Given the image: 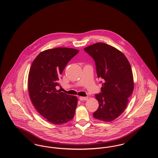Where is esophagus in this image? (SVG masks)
<instances>
[{
    "instance_id": "obj_1",
    "label": "esophagus",
    "mask_w": 158,
    "mask_h": 158,
    "mask_svg": "<svg viewBox=\"0 0 158 158\" xmlns=\"http://www.w3.org/2000/svg\"><path fill=\"white\" fill-rule=\"evenodd\" d=\"M79 99L81 100V101H86V100H88V97H79Z\"/></svg>"
}]
</instances>
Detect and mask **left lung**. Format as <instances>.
<instances>
[{
  "label": "left lung",
  "mask_w": 158,
  "mask_h": 158,
  "mask_svg": "<svg viewBox=\"0 0 158 158\" xmlns=\"http://www.w3.org/2000/svg\"><path fill=\"white\" fill-rule=\"evenodd\" d=\"M84 50L95 61L97 76L104 82H101V92L95 95L99 107L93 116L99 120L111 121L124 112L134 89L130 64L123 53L103 43Z\"/></svg>",
  "instance_id": "1"
}]
</instances>
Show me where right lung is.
<instances>
[{"mask_svg":"<svg viewBox=\"0 0 158 158\" xmlns=\"http://www.w3.org/2000/svg\"><path fill=\"white\" fill-rule=\"evenodd\" d=\"M78 50L58 47L40 53L33 61L28 74V92L38 112L54 124L71 120L75 113L77 98L56 89L68 62Z\"/></svg>","mask_w":158,"mask_h":158,"instance_id":"1","label":"right lung"}]
</instances>
